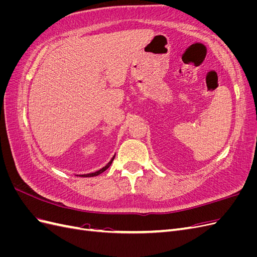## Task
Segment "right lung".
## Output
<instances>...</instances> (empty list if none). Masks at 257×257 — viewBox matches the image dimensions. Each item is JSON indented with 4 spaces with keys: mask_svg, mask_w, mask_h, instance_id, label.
I'll return each mask as SVG.
<instances>
[{
    "mask_svg": "<svg viewBox=\"0 0 257 257\" xmlns=\"http://www.w3.org/2000/svg\"><path fill=\"white\" fill-rule=\"evenodd\" d=\"M114 160V157L111 159V161L108 163V164L105 166V167H103L102 169H99V170H97V172H95V173H92V174H87V175H80L79 177H94V176H97V175H99V174H102L103 172H105V170L109 167L110 165H111V163H112V161Z\"/></svg>",
    "mask_w": 257,
    "mask_h": 257,
    "instance_id": "obj_1",
    "label": "right lung"
}]
</instances>
